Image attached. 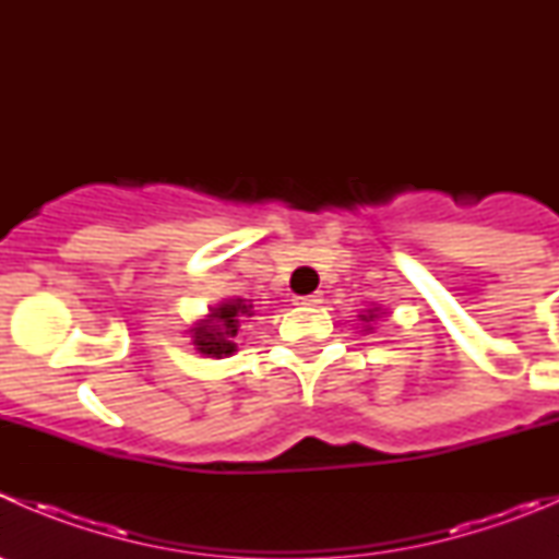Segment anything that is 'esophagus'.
Wrapping results in <instances>:
<instances>
[{"instance_id":"esophagus-1","label":"esophagus","mask_w":559,"mask_h":559,"mask_svg":"<svg viewBox=\"0 0 559 559\" xmlns=\"http://www.w3.org/2000/svg\"><path fill=\"white\" fill-rule=\"evenodd\" d=\"M297 306H308V308H313V306H319L321 302V295L319 292H313V295H306V297H297Z\"/></svg>"}]
</instances>
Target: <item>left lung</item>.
Segmentation results:
<instances>
[{
    "label": "left lung",
    "mask_w": 559,
    "mask_h": 559,
    "mask_svg": "<svg viewBox=\"0 0 559 559\" xmlns=\"http://www.w3.org/2000/svg\"><path fill=\"white\" fill-rule=\"evenodd\" d=\"M389 311L386 308H381V306H376V302H370L368 308H362V311H359V316H357V321L359 324H362V332L365 335H368V332H373L376 330V321L381 319V316H386Z\"/></svg>",
    "instance_id": "8db88e82"
}]
</instances>
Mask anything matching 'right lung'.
I'll list each match as a JSON object with an SVG mask.
<instances>
[{
	"label": "right lung",
	"mask_w": 559,
	"mask_h": 559,
	"mask_svg": "<svg viewBox=\"0 0 559 559\" xmlns=\"http://www.w3.org/2000/svg\"><path fill=\"white\" fill-rule=\"evenodd\" d=\"M253 316V302L243 300V297H229V300L216 302L207 308L202 319L186 330L191 337L194 352L205 354V357H233L238 352V335L243 324Z\"/></svg>",
	"instance_id": "right-lung-1"
}]
</instances>
